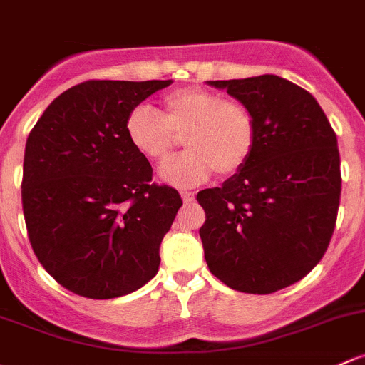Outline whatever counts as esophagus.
Here are the masks:
<instances>
[{"mask_svg":"<svg viewBox=\"0 0 365 365\" xmlns=\"http://www.w3.org/2000/svg\"><path fill=\"white\" fill-rule=\"evenodd\" d=\"M182 199H183V202H192L194 199H195V194H192V192H182Z\"/></svg>","mask_w":365,"mask_h":365,"instance_id":"esophagus-1","label":"esophagus"}]
</instances>
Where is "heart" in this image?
Returning <instances> with one entry per match:
<instances>
[{
    "instance_id": "obj_1",
    "label": "heart",
    "mask_w": 365,
    "mask_h": 365,
    "mask_svg": "<svg viewBox=\"0 0 365 365\" xmlns=\"http://www.w3.org/2000/svg\"><path fill=\"white\" fill-rule=\"evenodd\" d=\"M125 133L134 150L155 164L170 159L178 140L185 141L189 152L160 168V178L176 189L201 185L215 171H241L257 145V122L250 110L201 87L168 94L160 115L147 106L134 108Z\"/></svg>"
}]
</instances>
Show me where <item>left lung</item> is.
Wrapping results in <instances>:
<instances>
[{
	"instance_id": "8db88e82",
	"label": "left lung",
	"mask_w": 365,
	"mask_h": 365,
	"mask_svg": "<svg viewBox=\"0 0 365 365\" xmlns=\"http://www.w3.org/2000/svg\"><path fill=\"white\" fill-rule=\"evenodd\" d=\"M257 122L252 159L222 187L197 194L206 222L205 259L220 282L245 294H273L320 262L341 195L337 138L317 99L287 78L210 80Z\"/></svg>"
}]
</instances>
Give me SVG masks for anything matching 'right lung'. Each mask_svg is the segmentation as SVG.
Instances as JSON below:
<instances>
[{
	"label": "right lung",
	"mask_w": 365,
	"mask_h": 365,
	"mask_svg": "<svg viewBox=\"0 0 365 365\" xmlns=\"http://www.w3.org/2000/svg\"><path fill=\"white\" fill-rule=\"evenodd\" d=\"M173 80H91L57 96L29 133L22 208L31 247L57 283L89 299L128 295L159 271L182 206L125 133L128 115Z\"/></svg>",
	"instance_id": "1"
}]
</instances>
